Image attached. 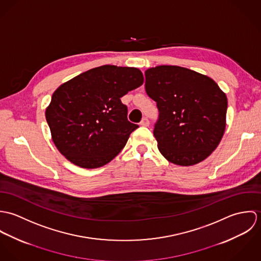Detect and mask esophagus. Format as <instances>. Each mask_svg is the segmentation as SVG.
Here are the masks:
<instances>
[{
    "mask_svg": "<svg viewBox=\"0 0 261 261\" xmlns=\"http://www.w3.org/2000/svg\"><path fill=\"white\" fill-rule=\"evenodd\" d=\"M140 124L142 125V126H149V119L147 118V117H145V118H143L142 119V121L140 122Z\"/></svg>",
    "mask_w": 261,
    "mask_h": 261,
    "instance_id": "obj_1",
    "label": "esophagus"
}]
</instances>
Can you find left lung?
<instances>
[{"label":"left lung","mask_w":261,"mask_h":261,"mask_svg":"<svg viewBox=\"0 0 261 261\" xmlns=\"http://www.w3.org/2000/svg\"><path fill=\"white\" fill-rule=\"evenodd\" d=\"M146 91L160 115L153 136L160 152L178 166L211 154L226 127L227 96L209 76L175 65L146 70Z\"/></svg>","instance_id":"obj_1"}]
</instances>
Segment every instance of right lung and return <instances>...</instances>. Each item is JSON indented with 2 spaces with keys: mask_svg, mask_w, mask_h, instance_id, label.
<instances>
[{
  "mask_svg": "<svg viewBox=\"0 0 261 261\" xmlns=\"http://www.w3.org/2000/svg\"><path fill=\"white\" fill-rule=\"evenodd\" d=\"M143 83L140 69L115 65L92 68L62 83L45 112L55 147L80 168L110 163L138 128L127 120L120 98Z\"/></svg>",
  "mask_w": 261,
  "mask_h": 261,
  "instance_id": "right-lung-1",
  "label": "right lung"
}]
</instances>
